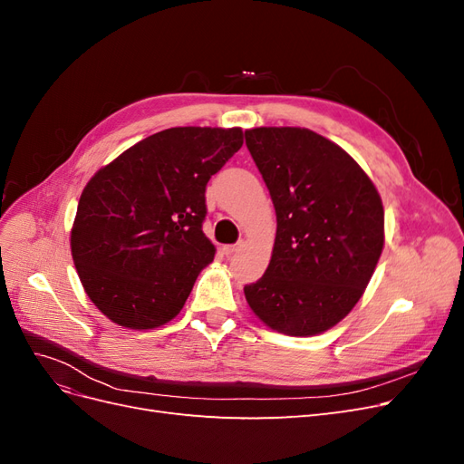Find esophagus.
<instances>
[{
	"label": "esophagus",
	"instance_id": "obj_1",
	"mask_svg": "<svg viewBox=\"0 0 464 464\" xmlns=\"http://www.w3.org/2000/svg\"><path fill=\"white\" fill-rule=\"evenodd\" d=\"M242 249V242L240 244H230V246H222V254L224 256H234L236 254V251H240Z\"/></svg>",
	"mask_w": 464,
	"mask_h": 464
}]
</instances>
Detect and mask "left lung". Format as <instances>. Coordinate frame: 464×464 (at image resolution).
Listing matches in <instances>:
<instances>
[{
    "label": "left lung",
    "instance_id": "8db88e82",
    "mask_svg": "<svg viewBox=\"0 0 464 464\" xmlns=\"http://www.w3.org/2000/svg\"><path fill=\"white\" fill-rule=\"evenodd\" d=\"M246 145L271 193L276 236L265 275L244 286L278 333L312 336L358 304L385 244L382 198L346 150L304 128H256Z\"/></svg>",
    "mask_w": 464,
    "mask_h": 464
}]
</instances>
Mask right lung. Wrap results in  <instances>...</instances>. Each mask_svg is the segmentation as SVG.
Listing matches in <instances>:
<instances>
[{"label":"right lung","instance_id":"add662e5","mask_svg":"<svg viewBox=\"0 0 464 464\" xmlns=\"http://www.w3.org/2000/svg\"><path fill=\"white\" fill-rule=\"evenodd\" d=\"M242 145L240 128H170L89 179L72 256L87 296L110 321L154 329L181 312L217 251L203 234L207 181Z\"/></svg>","mask_w":464,"mask_h":464}]
</instances>
